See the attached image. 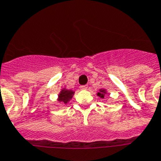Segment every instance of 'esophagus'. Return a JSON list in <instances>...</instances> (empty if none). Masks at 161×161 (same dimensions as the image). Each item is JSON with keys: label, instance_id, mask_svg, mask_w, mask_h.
I'll return each instance as SVG.
<instances>
[{"label": "esophagus", "instance_id": "1", "mask_svg": "<svg viewBox=\"0 0 161 161\" xmlns=\"http://www.w3.org/2000/svg\"><path fill=\"white\" fill-rule=\"evenodd\" d=\"M87 85H83V86H81V87H80V89L85 90V89H87Z\"/></svg>", "mask_w": 161, "mask_h": 161}]
</instances>
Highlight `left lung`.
<instances>
[{
	"label": "left lung",
	"mask_w": 161,
	"mask_h": 161,
	"mask_svg": "<svg viewBox=\"0 0 161 161\" xmlns=\"http://www.w3.org/2000/svg\"><path fill=\"white\" fill-rule=\"evenodd\" d=\"M105 94H106V90L101 89V90H100V92H97V96H99L100 97H102V98H104V96H105Z\"/></svg>",
	"instance_id": "left-lung-1"
}]
</instances>
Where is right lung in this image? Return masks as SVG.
Segmentation results:
<instances>
[{
	"mask_svg": "<svg viewBox=\"0 0 161 161\" xmlns=\"http://www.w3.org/2000/svg\"><path fill=\"white\" fill-rule=\"evenodd\" d=\"M74 92L72 91V90H67L64 88V89L61 90L60 93L58 94V102H61V103H64V104L69 103L70 101V99L73 97L74 96Z\"/></svg>",
	"mask_w": 161,
	"mask_h": 161,
	"instance_id": "add662e5",
	"label": "right lung"
}]
</instances>
